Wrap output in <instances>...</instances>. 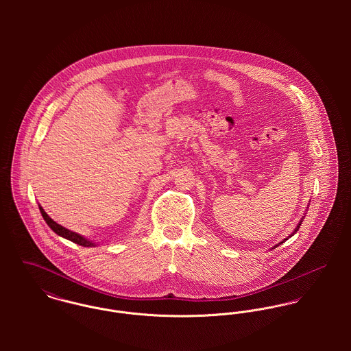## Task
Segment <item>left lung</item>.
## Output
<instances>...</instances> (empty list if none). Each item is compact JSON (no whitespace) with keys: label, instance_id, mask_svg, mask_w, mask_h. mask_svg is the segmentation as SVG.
Instances as JSON below:
<instances>
[{"label":"left lung","instance_id":"obj_1","mask_svg":"<svg viewBox=\"0 0 351 351\" xmlns=\"http://www.w3.org/2000/svg\"><path fill=\"white\" fill-rule=\"evenodd\" d=\"M304 217H305V216H304ZM304 217H302V219H304ZM302 219H301L300 221H299V224H298V227H296V228H295V231H293V232H292V234H291V235H289V237H288V238H285V239H284V241H282V242H280V243H278V245H281V243H284V242H287V241H288V239H289V238H291V237H293V235H295V234H296V232H298V230H299V228H300L301 223H302ZM278 245H277V246H278ZM277 246H274V247H277Z\"/></svg>","mask_w":351,"mask_h":351}]
</instances>
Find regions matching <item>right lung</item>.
<instances>
[{
	"label": "right lung",
	"mask_w": 351,
	"mask_h": 351,
	"mask_svg": "<svg viewBox=\"0 0 351 351\" xmlns=\"http://www.w3.org/2000/svg\"><path fill=\"white\" fill-rule=\"evenodd\" d=\"M39 209H40V213H42L43 219L46 220V223L49 224V227H50L51 230H52L56 235H59V237H62V238H64V239H67V241H71L73 243H77V245H80V246H84V247H96V246L99 245V243H96L95 241H90V239L85 238L84 235H80V234H77V232H73V231H70V230L62 227V226L58 224L56 221H53L50 216L45 212V209H43L40 205H39Z\"/></svg>",
	"instance_id": "right-lung-1"
}]
</instances>
